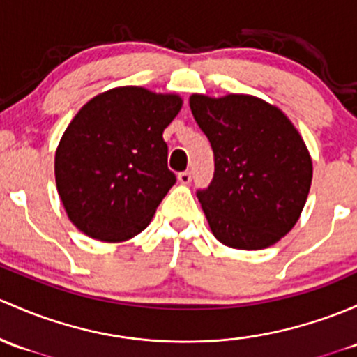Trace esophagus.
Listing matches in <instances>:
<instances>
[{"label": "esophagus", "mask_w": 357, "mask_h": 357, "mask_svg": "<svg viewBox=\"0 0 357 357\" xmlns=\"http://www.w3.org/2000/svg\"><path fill=\"white\" fill-rule=\"evenodd\" d=\"M178 181L181 183V185H190V183H191V172L190 171L179 172V174H178Z\"/></svg>", "instance_id": "1"}]
</instances>
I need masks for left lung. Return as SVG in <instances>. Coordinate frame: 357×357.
I'll list each match as a JSON object with an SVG mask.
<instances>
[{"label":"left lung","mask_w":357,"mask_h":357,"mask_svg":"<svg viewBox=\"0 0 357 357\" xmlns=\"http://www.w3.org/2000/svg\"><path fill=\"white\" fill-rule=\"evenodd\" d=\"M190 109L213 150L215 172L197 197L217 241L264 250L301 217L313 178L305 140L273 104L250 93H191Z\"/></svg>","instance_id":"left-lung-1"}]
</instances>
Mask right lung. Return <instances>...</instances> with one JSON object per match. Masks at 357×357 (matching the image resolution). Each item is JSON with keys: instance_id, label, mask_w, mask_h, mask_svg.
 Instances as JSON below:
<instances>
[{"instance_id": "obj_1", "label": "right lung", "mask_w": 357, "mask_h": 357, "mask_svg": "<svg viewBox=\"0 0 357 357\" xmlns=\"http://www.w3.org/2000/svg\"><path fill=\"white\" fill-rule=\"evenodd\" d=\"M181 107L179 93L125 85L75 114L54 155L56 188L75 227L123 243L149 226L176 183L162 133Z\"/></svg>"}]
</instances>
